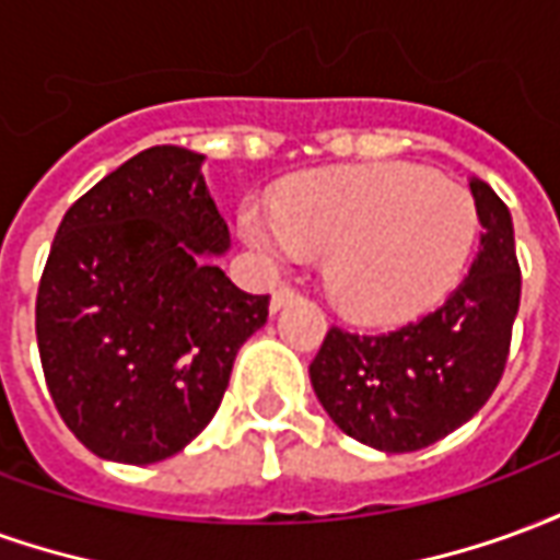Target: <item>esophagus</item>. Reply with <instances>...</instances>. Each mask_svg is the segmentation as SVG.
<instances>
[{"label":"esophagus","mask_w":560,"mask_h":560,"mask_svg":"<svg viewBox=\"0 0 560 560\" xmlns=\"http://www.w3.org/2000/svg\"><path fill=\"white\" fill-rule=\"evenodd\" d=\"M296 296H300V293H296L293 284H279V288L272 291V312H279V308H284V305H291Z\"/></svg>","instance_id":"34e87169"}]
</instances>
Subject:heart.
<instances>
[{"instance_id":"1","label":"heart","mask_w":560,"mask_h":560,"mask_svg":"<svg viewBox=\"0 0 560 560\" xmlns=\"http://www.w3.org/2000/svg\"><path fill=\"white\" fill-rule=\"evenodd\" d=\"M243 231L281 264L327 252L332 300L360 320H405L444 296L477 240L474 197L413 164L305 173L276 200L248 207Z\"/></svg>"}]
</instances>
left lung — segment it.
<instances>
[{"mask_svg":"<svg viewBox=\"0 0 560 560\" xmlns=\"http://www.w3.org/2000/svg\"><path fill=\"white\" fill-rule=\"evenodd\" d=\"M470 195L480 252L456 291L389 332L329 327L308 365L332 422L384 453H413L456 432L504 375L522 296L513 219L482 179L470 183Z\"/></svg>","mask_w":560,"mask_h":560,"instance_id":"obj_1","label":"left lung"}]
</instances>
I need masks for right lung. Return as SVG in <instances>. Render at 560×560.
<instances>
[{"instance_id": "1", "label": "right lung", "mask_w": 560, "mask_h": 560, "mask_svg": "<svg viewBox=\"0 0 560 560\" xmlns=\"http://www.w3.org/2000/svg\"><path fill=\"white\" fill-rule=\"evenodd\" d=\"M203 155L152 147L71 203L44 264L35 336L47 389L95 456L152 465L207 429L269 293L207 255L231 245Z\"/></svg>"}]
</instances>
